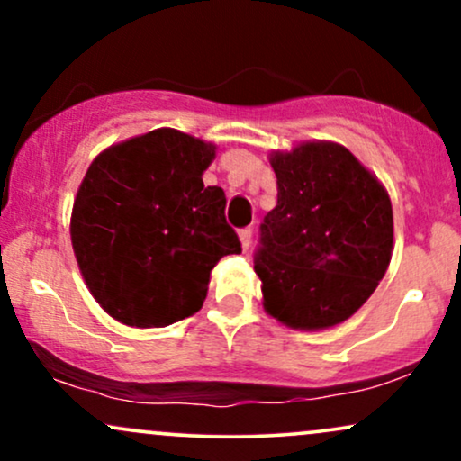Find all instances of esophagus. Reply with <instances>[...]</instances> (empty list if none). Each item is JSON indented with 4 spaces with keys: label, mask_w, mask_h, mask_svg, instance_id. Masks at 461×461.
<instances>
[{
    "label": "esophagus",
    "mask_w": 461,
    "mask_h": 461,
    "mask_svg": "<svg viewBox=\"0 0 461 461\" xmlns=\"http://www.w3.org/2000/svg\"><path fill=\"white\" fill-rule=\"evenodd\" d=\"M238 236H240V245H242V249H247L251 247V236H253V230L251 227H245V230H240L238 231Z\"/></svg>",
    "instance_id": "obj_1"
}]
</instances>
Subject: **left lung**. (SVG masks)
<instances>
[{
  "label": "left lung",
  "mask_w": 461,
  "mask_h": 461,
  "mask_svg": "<svg viewBox=\"0 0 461 461\" xmlns=\"http://www.w3.org/2000/svg\"><path fill=\"white\" fill-rule=\"evenodd\" d=\"M277 205L264 216L253 268L264 310L293 330H327L362 308L393 258V203L338 142L275 151Z\"/></svg>",
  "instance_id": "left-lung-1"
}]
</instances>
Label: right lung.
Wrapping results in <instances>:
<instances>
[{"instance_id": "right-lung-1", "label": "right lung", "mask_w": 461, "mask_h": 461, "mask_svg": "<svg viewBox=\"0 0 461 461\" xmlns=\"http://www.w3.org/2000/svg\"><path fill=\"white\" fill-rule=\"evenodd\" d=\"M214 145L162 128L108 147L79 184L71 242L84 282L113 319L167 327L201 310L210 273L240 240L225 193L203 186Z\"/></svg>"}]
</instances>
